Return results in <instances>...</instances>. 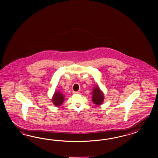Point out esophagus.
<instances>
[{
	"label": "esophagus",
	"instance_id": "34e87169",
	"mask_svg": "<svg viewBox=\"0 0 158 158\" xmlns=\"http://www.w3.org/2000/svg\"><path fill=\"white\" fill-rule=\"evenodd\" d=\"M74 94H79V92H78V91H73V93Z\"/></svg>",
	"mask_w": 158,
	"mask_h": 158
}]
</instances>
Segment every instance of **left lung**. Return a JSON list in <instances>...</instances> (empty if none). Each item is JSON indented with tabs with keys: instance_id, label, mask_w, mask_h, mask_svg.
Masks as SVG:
<instances>
[{
	"instance_id": "1",
	"label": "left lung",
	"mask_w": 158,
	"mask_h": 158,
	"mask_svg": "<svg viewBox=\"0 0 158 158\" xmlns=\"http://www.w3.org/2000/svg\"><path fill=\"white\" fill-rule=\"evenodd\" d=\"M103 94L100 91L98 86L95 87L93 91V102L96 105H101L103 101Z\"/></svg>"
}]
</instances>
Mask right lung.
Wrapping results in <instances>:
<instances>
[{"instance_id":"obj_1","label":"right lung","mask_w":158,"mask_h":158,"mask_svg":"<svg viewBox=\"0 0 158 158\" xmlns=\"http://www.w3.org/2000/svg\"><path fill=\"white\" fill-rule=\"evenodd\" d=\"M64 95L59 92H55L52 101L56 106H59L64 102Z\"/></svg>"}]
</instances>
